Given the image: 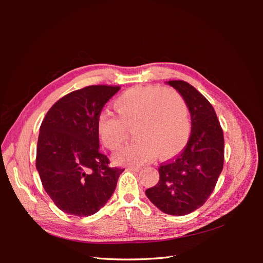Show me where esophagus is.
<instances>
[{"label":"esophagus","mask_w":263,"mask_h":263,"mask_svg":"<svg viewBox=\"0 0 263 263\" xmlns=\"http://www.w3.org/2000/svg\"><path fill=\"white\" fill-rule=\"evenodd\" d=\"M128 171H135V172H138L140 170V168H137V166H129V168H127Z\"/></svg>","instance_id":"1"}]
</instances>
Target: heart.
<instances>
[{"label": "heart", "mask_w": 263, "mask_h": 263, "mask_svg": "<svg viewBox=\"0 0 263 263\" xmlns=\"http://www.w3.org/2000/svg\"><path fill=\"white\" fill-rule=\"evenodd\" d=\"M118 118L102 112L97 119V132L107 149L115 151L134 128L137 140L114 156L123 165H140L156 155L169 159L185 147L190 137L189 110L181 95L169 87L137 86L127 90L114 101Z\"/></svg>", "instance_id": "b5f03b06"}]
</instances>
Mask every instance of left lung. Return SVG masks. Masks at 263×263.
Masks as SVG:
<instances>
[{"instance_id": "left-lung-1", "label": "left lung", "mask_w": 263, "mask_h": 263, "mask_svg": "<svg viewBox=\"0 0 263 263\" xmlns=\"http://www.w3.org/2000/svg\"><path fill=\"white\" fill-rule=\"evenodd\" d=\"M166 83L184 100L192 128L185 148L160 165V179L146 195L163 213L183 216L200 209L216 185L224 165V134L214 107L194 86L182 80Z\"/></svg>"}]
</instances>
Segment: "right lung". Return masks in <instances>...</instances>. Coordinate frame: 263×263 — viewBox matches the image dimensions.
<instances>
[{"instance_id": "obj_1", "label": "right lung", "mask_w": 263, "mask_h": 263, "mask_svg": "<svg viewBox=\"0 0 263 263\" xmlns=\"http://www.w3.org/2000/svg\"><path fill=\"white\" fill-rule=\"evenodd\" d=\"M121 89L90 85L61 98L39 129L36 168L45 191L59 210L74 216L99 212L114 193L124 169L110 168L100 153L97 119Z\"/></svg>"}]
</instances>
